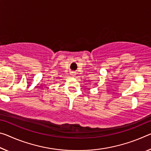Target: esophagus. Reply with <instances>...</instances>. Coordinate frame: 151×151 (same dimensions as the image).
I'll use <instances>...</instances> for the list:
<instances>
[{"mask_svg":"<svg viewBox=\"0 0 151 151\" xmlns=\"http://www.w3.org/2000/svg\"><path fill=\"white\" fill-rule=\"evenodd\" d=\"M75 75V73H71V75H73V76H74V75Z\"/></svg>","mask_w":151,"mask_h":151,"instance_id":"esophagus-1","label":"esophagus"}]
</instances>
